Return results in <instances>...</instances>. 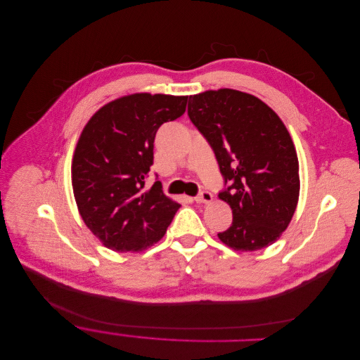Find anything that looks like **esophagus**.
Here are the masks:
<instances>
[{"mask_svg":"<svg viewBox=\"0 0 360 360\" xmlns=\"http://www.w3.org/2000/svg\"><path fill=\"white\" fill-rule=\"evenodd\" d=\"M194 201L195 202H211L212 201V194L210 191L202 190L198 195L194 197Z\"/></svg>","mask_w":360,"mask_h":360,"instance_id":"obj_1","label":"esophagus"}]
</instances>
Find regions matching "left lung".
<instances>
[{"mask_svg": "<svg viewBox=\"0 0 360 360\" xmlns=\"http://www.w3.org/2000/svg\"><path fill=\"white\" fill-rule=\"evenodd\" d=\"M187 113L214 150L224 177L219 197L233 210V224L219 238L237 251L274 244L300 197L298 158L285 124L262 101L234 89L188 96Z\"/></svg>", "mask_w": 360, "mask_h": 360, "instance_id": "left-lung-1", "label": "left lung"}]
</instances>
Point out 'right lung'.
Listing matches in <instances>:
<instances>
[{
	"instance_id": "1",
	"label": "right lung",
	"mask_w": 360,
	"mask_h": 360,
	"mask_svg": "<svg viewBox=\"0 0 360 360\" xmlns=\"http://www.w3.org/2000/svg\"><path fill=\"white\" fill-rule=\"evenodd\" d=\"M188 96L134 94L101 108L72 162V187L86 227L105 247L141 251L166 234L180 204L162 183L145 187L159 127L186 112Z\"/></svg>"
}]
</instances>
